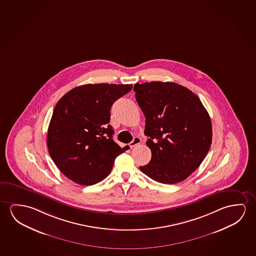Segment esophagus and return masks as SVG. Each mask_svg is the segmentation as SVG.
<instances>
[{"label":"esophagus","mask_w":256,"mask_h":256,"mask_svg":"<svg viewBox=\"0 0 256 256\" xmlns=\"http://www.w3.org/2000/svg\"><path fill=\"white\" fill-rule=\"evenodd\" d=\"M141 144V138H138V136H134L133 141L130 142V146L131 148H134L136 146H138Z\"/></svg>","instance_id":"34e87169"}]
</instances>
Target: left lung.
<instances>
[{"label": "left lung", "mask_w": 256, "mask_h": 256, "mask_svg": "<svg viewBox=\"0 0 256 256\" xmlns=\"http://www.w3.org/2000/svg\"><path fill=\"white\" fill-rule=\"evenodd\" d=\"M146 116V144L152 158L140 170L154 181L174 184L200 166L212 144L208 110L192 91L174 82L134 84Z\"/></svg>", "instance_id": "8db88e82"}]
</instances>
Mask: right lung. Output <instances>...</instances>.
I'll list each match as a JSON object with an SVG mask.
<instances>
[{"label":"right lung","instance_id":"1","mask_svg":"<svg viewBox=\"0 0 256 256\" xmlns=\"http://www.w3.org/2000/svg\"><path fill=\"white\" fill-rule=\"evenodd\" d=\"M131 84H86L59 99L48 130V154L58 170L80 185L109 176L116 157L125 152L112 139L110 107L132 90Z\"/></svg>","mask_w":256,"mask_h":256}]
</instances>
